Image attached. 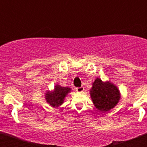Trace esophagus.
Segmentation results:
<instances>
[{"instance_id": "esophagus-1", "label": "esophagus", "mask_w": 147, "mask_h": 147, "mask_svg": "<svg viewBox=\"0 0 147 147\" xmlns=\"http://www.w3.org/2000/svg\"><path fill=\"white\" fill-rule=\"evenodd\" d=\"M84 90H85V88H84V87L83 86L76 88V90L78 92V93H82V92L84 91Z\"/></svg>"}]
</instances>
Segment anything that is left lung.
Wrapping results in <instances>:
<instances>
[{"label":"left lung","instance_id":"1","mask_svg":"<svg viewBox=\"0 0 147 147\" xmlns=\"http://www.w3.org/2000/svg\"><path fill=\"white\" fill-rule=\"evenodd\" d=\"M90 93L95 107L100 111H109L117 105L120 99L117 87L110 82H103L98 78L93 83Z\"/></svg>","mask_w":147,"mask_h":147}]
</instances>
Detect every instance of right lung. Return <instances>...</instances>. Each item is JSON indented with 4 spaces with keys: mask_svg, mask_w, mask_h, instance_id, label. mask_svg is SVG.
Instances as JSON below:
<instances>
[{
    "mask_svg": "<svg viewBox=\"0 0 147 147\" xmlns=\"http://www.w3.org/2000/svg\"><path fill=\"white\" fill-rule=\"evenodd\" d=\"M71 91V88L67 87H61L57 85L54 91H48L45 93L46 102L52 107H59L63 103L65 97Z\"/></svg>",
    "mask_w": 147,
    "mask_h": 147,
    "instance_id": "obj_1",
    "label": "right lung"
}]
</instances>
